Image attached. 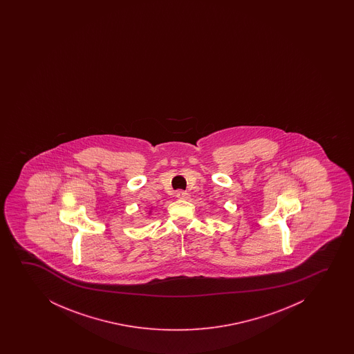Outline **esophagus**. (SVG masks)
I'll return each mask as SVG.
<instances>
[{
    "mask_svg": "<svg viewBox=\"0 0 354 354\" xmlns=\"http://www.w3.org/2000/svg\"><path fill=\"white\" fill-rule=\"evenodd\" d=\"M176 197L183 199V201H187L189 198V194L187 192H184V191H179V192H176Z\"/></svg>",
    "mask_w": 354,
    "mask_h": 354,
    "instance_id": "1",
    "label": "esophagus"
}]
</instances>
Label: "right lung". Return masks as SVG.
Listing matches in <instances>:
<instances>
[{"instance_id":"obj_1","label":"right lung","mask_w":354,"mask_h":354,"mask_svg":"<svg viewBox=\"0 0 354 354\" xmlns=\"http://www.w3.org/2000/svg\"><path fill=\"white\" fill-rule=\"evenodd\" d=\"M149 214H151V212H149Z\"/></svg>"}]
</instances>
